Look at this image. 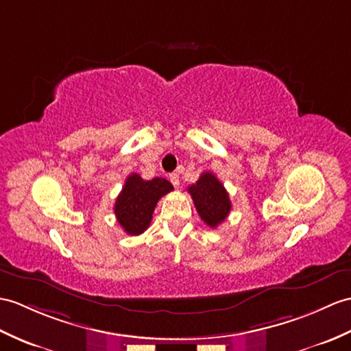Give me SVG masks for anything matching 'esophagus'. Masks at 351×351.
Listing matches in <instances>:
<instances>
[{
  "mask_svg": "<svg viewBox=\"0 0 351 351\" xmlns=\"http://www.w3.org/2000/svg\"><path fill=\"white\" fill-rule=\"evenodd\" d=\"M169 179H170V182H172L175 186H179V175L178 173H170Z\"/></svg>",
  "mask_w": 351,
  "mask_h": 351,
  "instance_id": "1",
  "label": "esophagus"
}]
</instances>
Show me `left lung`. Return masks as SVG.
Returning a JSON list of instances; mask_svg holds the SVG:
<instances>
[{
    "mask_svg": "<svg viewBox=\"0 0 351 351\" xmlns=\"http://www.w3.org/2000/svg\"><path fill=\"white\" fill-rule=\"evenodd\" d=\"M189 193L200 218L213 229L221 224L229 215L232 209L229 193L214 173H202L199 181L189 186Z\"/></svg>",
    "mask_w": 351,
    "mask_h": 351,
    "instance_id": "1",
    "label": "left lung"
}]
</instances>
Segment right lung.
<instances>
[{"instance_id":"obj_1","label":"right lung","mask_w":351,"mask_h":351,"mask_svg":"<svg viewBox=\"0 0 351 351\" xmlns=\"http://www.w3.org/2000/svg\"><path fill=\"white\" fill-rule=\"evenodd\" d=\"M173 190L165 178L145 181L137 173L127 176L115 202V215L127 234H141L148 229L158 200Z\"/></svg>"}]
</instances>
